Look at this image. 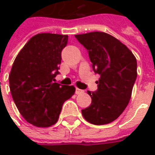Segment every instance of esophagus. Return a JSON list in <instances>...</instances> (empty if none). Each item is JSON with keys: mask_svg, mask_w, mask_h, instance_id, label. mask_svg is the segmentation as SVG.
Returning a JSON list of instances; mask_svg holds the SVG:
<instances>
[{"mask_svg": "<svg viewBox=\"0 0 155 155\" xmlns=\"http://www.w3.org/2000/svg\"><path fill=\"white\" fill-rule=\"evenodd\" d=\"M75 93L77 94H82V93H84V91L83 90H81V89H79V88H76L75 89Z\"/></svg>", "mask_w": 155, "mask_h": 155, "instance_id": "34e87169", "label": "esophagus"}]
</instances>
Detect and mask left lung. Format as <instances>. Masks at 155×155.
Segmentation results:
<instances>
[{"instance_id":"1","label":"left lung","mask_w":155,"mask_h":155,"mask_svg":"<svg viewBox=\"0 0 155 155\" xmlns=\"http://www.w3.org/2000/svg\"><path fill=\"white\" fill-rule=\"evenodd\" d=\"M87 49L95 73L98 90L88 91L92 101L82 115L89 123L101 125L113 122L130 102L137 77V61L132 51L118 39L104 32L75 35Z\"/></svg>"}]
</instances>
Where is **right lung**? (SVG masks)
I'll return each mask as SVG.
<instances>
[{"instance_id": "add662e5", "label": "right lung", "mask_w": 155, "mask_h": 155, "mask_svg": "<svg viewBox=\"0 0 155 155\" xmlns=\"http://www.w3.org/2000/svg\"><path fill=\"white\" fill-rule=\"evenodd\" d=\"M67 41V35L37 34L24 45L12 64L9 84L13 101L23 118L34 126L54 124L64 102L74 94L73 85L54 82Z\"/></svg>"}]
</instances>
